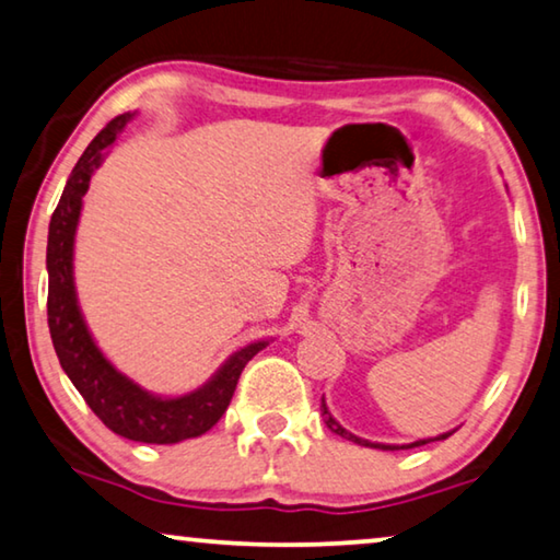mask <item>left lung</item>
<instances>
[{
	"label": "left lung",
	"instance_id": "8db88e82",
	"mask_svg": "<svg viewBox=\"0 0 560 560\" xmlns=\"http://www.w3.org/2000/svg\"><path fill=\"white\" fill-rule=\"evenodd\" d=\"M320 410H323V418H325V425H328L335 435H340V438H348V441H352V443H358V445H365V448H383V451H400V448H416V445H425V443H430V441H445V438H448L451 433H443V435H438V438H428V441H416V443H410V445H383V443H370V441H363V438H358V435H352V433H348L346 428H342L338 420H335L332 416H330V410H328V406H325V400H323V406H320Z\"/></svg>",
	"mask_w": 560,
	"mask_h": 560
}]
</instances>
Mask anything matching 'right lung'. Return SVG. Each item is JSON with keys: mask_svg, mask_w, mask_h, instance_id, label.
<instances>
[{"mask_svg": "<svg viewBox=\"0 0 560 560\" xmlns=\"http://www.w3.org/2000/svg\"><path fill=\"white\" fill-rule=\"evenodd\" d=\"M132 117L130 112H125L94 137L90 148L77 160L57 210L51 214L47 237V323L59 365L94 416L112 433L130 438V441L170 445L208 433L218 423L230 406L243 368L268 346V340H257L232 352L225 365L202 388L179 395V398H158V395L142 390L94 346L80 305H77L72 272L74 232L82 212V197L88 192L94 170L102 165L105 150L117 140V135L125 130Z\"/></svg>", "mask_w": 560, "mask_h": 560, "instance_id": "1", "label": "right lung"}]
</instances>
